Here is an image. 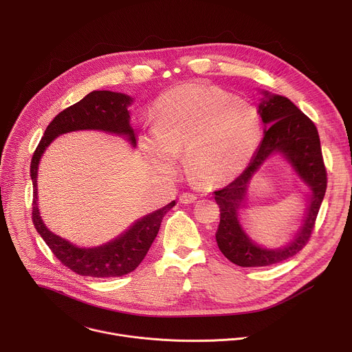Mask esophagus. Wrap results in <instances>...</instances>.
I'll return each mask as SVG.
<instances>
[{"label": "esophagus", "mask_w": 352, "mask_h": 352, "mask_svg": "<svg viewBox=\"0 0 352 352\" xmlns=\"http://www.w3.org/2000/svg\"><path fill=\"white\" fill-rule=\"evenodd\" d=\"M196 200V195H193V193H189V192H186V193H182L181 196H179V202L181 204H184V205H190V204H193Z\"/></svg>", "instance_id": "esophagus-1"}]
</instances>
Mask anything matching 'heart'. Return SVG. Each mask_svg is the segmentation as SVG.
Masks as SVG:
<instances>
[{"mask_svg": "<svg viewBox=\"0 0 352 352\" xmlns=\"http://www.w3.org/2000/svg\"><path fill=\"white\" fill-rule=\"evenodd\" d=\"M155 129L143 150L157 170L171 171L184 152L188 177L213 186L239 174L255 156L263 125L255 107L230 91L202 83L168 90L156 103Z\"/></svg>", "mask_w": 352, "mask_h": 352, "instance_id": "heart-1", "label": "heart"}]
</instances>
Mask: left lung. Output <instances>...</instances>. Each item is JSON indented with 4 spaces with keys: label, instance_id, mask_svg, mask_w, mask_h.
Segmentation results:
<instances>
[{
    "label": "left lung",
    "instance_id": "1",
    "mask_svg": "<svg viewBox=\"0 0 352 352\" xmlns=\"http://www.w3.org/2000/svg\"><path fill=\"white\" fill-rule=\"evenodd\" d=\"M259 106L262 121L269 126L252 162L227 186L214 190L220 208V224L216 241L221 254L241 267H262L280 263L296 255L311 239L316 217L327 188V171L323 162L320 139L312 120L291 100L265 91ZM273 153L283 154L297 173L311 188L313 197L305 226L284 250H265L255 245L243 232L237 220L245 186L263 162Z\"/></svg>",
    "mask_w": 352,
    "mask_h": 352
}]
</instances>
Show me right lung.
Here are the masks:
<instances>
[{"label":"right lung","mask_w":352,"mask_h":352,"mask_svg":"<svg viewBox=\"0 0 352 352\" xmlns=\"http://www.w3.org/2000/svg\"><path fill=\"white\" fill-rule=\"evenodd\" d=\"M132 98L122 93L110 90H94L85 96L80 102L61 111L44 131V136L36 147L30 177L33 182L32 221L54 256L68 269L86 277H120L133 272L144 259L160 230L163 217L175 206V200L167 206L150 213L136 221L125 234L107 245L93 249L78 248L67 239L50 231L37 208V167L44 148L58 135L79 129H100L106 132L128 135L135 144V133L129 125L128 106Z\"/></svg>","instance_id":"obj_1"}]
</instances>
